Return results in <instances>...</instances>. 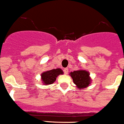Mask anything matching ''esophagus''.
<instances>
[{
    "label": "esophagus",
    "mask_w": 124,
    "mask_h": 124,
    "mask_svg": "<svg viewBox=\"0 0 124 124\" xmlns=\"http://www.w3.org/2000/svg\"><path fill=\"white\" fill-rule=\"evenodd\" d=\"M63 71H64V73L65 74H67L68 73V68H64Z\"/></svg>",
    "instance_id": "obj_1"
}]
</instances>
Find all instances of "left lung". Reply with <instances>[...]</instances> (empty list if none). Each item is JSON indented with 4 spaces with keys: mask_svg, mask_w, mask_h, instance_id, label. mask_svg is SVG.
I'll return each mask as SVG.
<instances>
[{
    "mask_svg": "<svg viewBox=\"0 0 124 124\" xmlns=\"http://www.w3.org/2000/svg\"><path fill=\"white\" fill-rule=\"evenodd\" d=\"M70 75L71 76L73 82L79 89L88 87L91 82V79L89 76L90 74L86 70L74 71L73 72H71Z\"/></svg>",
    "mask_w": 124,
    "mask_h": 124,
    "instance_id": "left-lung-1",
    "label": "left lung"
}]
</instances>
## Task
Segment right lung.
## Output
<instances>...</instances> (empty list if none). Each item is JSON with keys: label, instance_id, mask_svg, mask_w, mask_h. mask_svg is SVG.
Masks as SVG:
<instances>
[{"label": "right lung", "instance_id": "add662e5", "mask_svg": "<svg viewBox=\"0 0 124 124\" xmlns=\"http://www.w3.org/2000/svg\"><path fill=\"white\" fill-rule=\"evenodd\" d=\"M63 70L60 68L53 69L41 73V81L45 85H49L54 83L60 74H63Z\"/></svg>", "mask_w": 124, "mask_h": 124}]
</instances>
